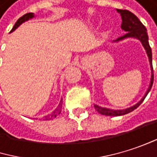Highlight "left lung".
<instances>
[{
	"label": "left lung",
	"instance_id": "obj_1",
	"mask_svg": "<svg viewBox=\"0 0 157 157\" xmlns=\"http://www.w3.org/2000/svg\"><path fill=\"white\" fill-rule=\"evenodd\" d=\"M117 11H118V13H120V14L121 16V20H122L121 29L126 33L122 36L117 38L115 40V42H119L121 40L129 38V37H134L141 41L142 45L144 46V49L146 50V53H147V56L149 59V63H150V67H151V80H150L149 87H148L144 97L137 104H135L134 106H132L131 108H128L126 109H121V110H114V109L101 108V107H98V105H95V109H97V111L105 116H122V115H125V114H128V113L133 111L135 109H137L143 103L145 97L151 90L153 83H154V73H153V65H152V50H151V48L149 45L148 35H147L145 26L142 24V22L138 19V17L136 15H134L132 13H131L130 11L120 10V9H117Z\"/></svg>",
	"mask_w": 157,
	"mask_h": 157
}]
</instances>
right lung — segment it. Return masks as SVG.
<instances>
[{"label":"right lung","mask_w":157,"mask_h":157,"mask_svg":"<svg viewBox=\"0 0 157 157\" xmlns=\"http://www.w3.org/2000/svg\"><path fill=\"white\" fill-rule=\"evenodd\" d=\"M35 16V14H34V13H25V14H24L22 17H20L17 21H16V23H15V25H13V29L11 30V32H13V31H14L20 25H22L24 22H25V21H28L29 19H32L33 17ZM10 32V33H11ZM61 108H62V99L59 101V106L57 107V109L51 113V114H49L48 116H46L45 118H44V120H51V119H54V118H56L57 117V115H59V113H60V111H61Z\"/></svg>","instance_id":"1"}]
</instances>
